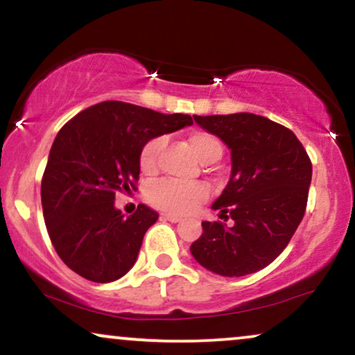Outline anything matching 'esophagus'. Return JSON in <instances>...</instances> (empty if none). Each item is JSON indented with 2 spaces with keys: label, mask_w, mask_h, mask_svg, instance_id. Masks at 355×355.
I'll return each mask as SVG.
<instances>
[{
  "label": "esophagus",
  "mask_w": 355,
  "mask_h": 355,
  "mask_svg": "<svg viewBox=\"0 0 355 355\" xmlns=\"http://www.w3.org/2000/svg\"><path fill=\"white\" fill-rule=\"evenodd\" d=\"M161 219L169 220V223H179V220H181V218H179V216L169 214V212H162V214H161Z\"/></svg>",
  "instance_id": "1"
}]
</instances>
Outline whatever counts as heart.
Segmentation results:
<instances>
[{
  "mask_svg": "<svg viewBox=\"0 0 355 355\" xmlns=\"http://www.w3.org/2000/svg\"><path fill=\"white\" fill-rule=\"evenodd\" d=\"M191 151L196 154L199 161L214 162L223 154V144L214 135L207 131H196L187 137ZM164 139L162 137H153L144 143L139 151V168L144 174H154L157 169V161ZM209 198V189L202 182H178L174 179H161L153 182L148 187V201L157 209L169 212V214H186L191 212L199 204H202Z\"/></svg>",
  "mask_w": 355,
  "mask_h": 355,
  "instance_id": "b5f03b06",
  "label": "heart"
}]
</instances>
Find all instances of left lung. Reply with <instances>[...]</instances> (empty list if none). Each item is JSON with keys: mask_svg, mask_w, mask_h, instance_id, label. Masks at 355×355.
<instances>
[{"mask_svg": "<svg viewBox=\"0 0 355 355\" xmlns=\"http://www.w3.org/2000/svg\"><path fill=\"white\" fill-rule=\"evenodd\" d=\"M194 121L231 149V179L212 209L234 224L204 220L191 252L219 276L257 272L284 251L301 224L312 162L291 129L264 116L236 112Z\"/></svg>", "mask_w": 355, "mask_h": 355, "instance_id": "8db88e82", "label": "left lung"}]
</instances>
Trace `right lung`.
Masks as SVG:
<instances>
[{"label":"right lung","instance_id":"obj_1","mask_svg":"<svg viewBox=\"0 0 355 355\" xmlns=\"http://www.w3.org/2000/svg\"><path fill=\"white\" fill-rule=\"evenodd\" d=\"M191 124L189 114L103 101L60 129L41 181V204L49 239L71 270L87 281L112 282L135 266L159 214L139 204L126 218L114 199L137 189L144 143Z\"/></svg>","mask_w":355,"mask_h":355}]
</instances>
